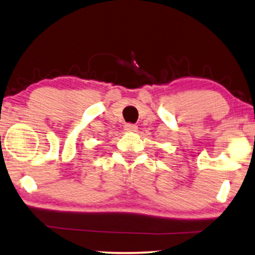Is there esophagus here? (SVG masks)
<instances>
[{
	"mask_svg": "<svg viewBox=\"0 0 255 255\" xmlns=\"http://www.w3.org/2000/svg\"><path fill=\"white\" fill-rule=\"evenodd\" d=\"M124 130H127V131H136L137 130V125H134V124H131V123H128V124H125L124 125Z\"/></svg>",
	"mask_w": 255,
	"mask_h": 255,
	"instance_id": "esophagus-1",
	"label": "esophagus"
}]
</instances>
